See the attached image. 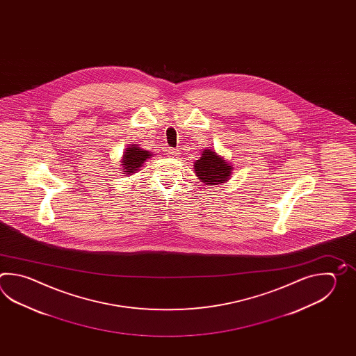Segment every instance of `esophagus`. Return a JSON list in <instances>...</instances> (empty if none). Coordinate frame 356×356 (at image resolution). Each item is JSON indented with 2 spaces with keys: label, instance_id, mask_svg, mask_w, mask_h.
Returning a JSON list of instances; mask_svg holds the SVG:
<instances>
[{
  "label": "esophagus",
  "instance_id": "obj_1",
  "mask_svg": "<svg viewBox=\"0 0 356 356\" xmlns=\"http://www.w3.org/2000/svg\"><path fill=\"white\" fill-rule=\"evenodd\" d=\"M168 155H170V156H178L179 155V150L178 149H168Z\"/></svg>",
  "mask_w": 356,
  "mask_h": 356
}]
</instances>
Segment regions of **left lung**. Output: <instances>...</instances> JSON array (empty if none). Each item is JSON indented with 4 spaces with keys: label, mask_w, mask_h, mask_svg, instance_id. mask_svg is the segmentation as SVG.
Wrapping results in <instances>:
<instances>
[{
    "label": "left lung",
    "mask_w": 356,
    "mask_h": 356,
    "mask_svg": "<svg viewBox=\"0 0 356 356\" xmlns=\"http://www.w3.org/2000/svg\"><path fill=\"white\" fill-rule=\"evenodd\" d=\"M195 172L204 184L211 186L229 179L232 167L210 149H206L201 159L196 160L195 163Z\"/></svg>",
    "instance_id": "8db88e82"
}]
</instances>
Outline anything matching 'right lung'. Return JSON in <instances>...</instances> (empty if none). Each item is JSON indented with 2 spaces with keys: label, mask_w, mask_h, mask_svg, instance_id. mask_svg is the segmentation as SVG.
<instances>
[{
  "label": "right lung",
  "mask_w": 356,
  "mask_h": 356,
  "mask_svg": "<svg viewBox=\"0 0 356 356\" xmlns=\"http://www.w3.org/2000/svg\"><path fill=\"white\" fill-rule=\"evenodd\" d=\"M150 156V154L138 147V145H132L131 147H127L123 159H122V165L124 168V170L127 172V175H131L134 172H136L138 168L143 165L145 160Z\"/></svg>",
  "instance_id": "obj_1"
}]
</instances>
